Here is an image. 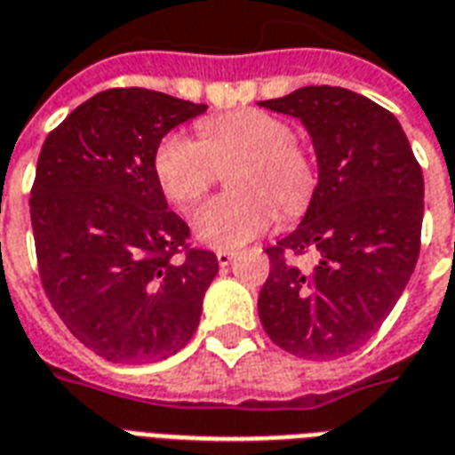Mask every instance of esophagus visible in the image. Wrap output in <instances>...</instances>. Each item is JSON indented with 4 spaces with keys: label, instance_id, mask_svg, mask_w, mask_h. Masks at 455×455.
<instances>
[{
    "label": "esophagus",
    "instance_id": "esophagus-1",
    "mask_svg": "<svg viewBox=\"0 0 455 455\" xmlns=\"http://www.w3.org/2000/svg\"><path fill=\"white\" fill-rule=\"evenodd\" d=\"M216 259L220 266H230L232 259H235V251H228V249H220V251L216 253Z\"/></svg>",
    "mask_w": 455,
    "mask_h": 455
}]
</instances>
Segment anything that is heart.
I'll return each instance as SVG.
<instances>
[{"mask_svg":"<svg viewBox=\"0 0 455 455\" xmlns=\"http://www.w3.org/2000/svg\"><path fill=\"white\" fill-rule=\"evenodd\" d=\"M232 165L235 192L211 199L196 211L192 228L199 242L237 249L273 228L277 209L294 216L311 202L318 171L294 128L280 116L244 108L199 123V140L171 132L154 154L164 195L178 206L199 202L216 182L220 165Z\"/></svg>","mask_w":455,"mask_h":455,"instance_id":"b5f03b06","label":"heart"}]
</instances>
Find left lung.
<instances>
[{"mask_svg": "<svg viewBox=\"0 0 455 455\" xmlns=\"http://www.w3.org/2000/svg\"><path fill=\"white\" fill-rule=\"evenodd\" d=\"M260 107L304 123L318 156V188L297 230L266 249L270 273L259 318L291 355L339 358L378 332L413 275L420 164L396 116L344 87H299ZM308 251L319 256L311 271L289 260Z\"/></svg>", "mask_w": 455, "mask_h": 455, "instance_id": "1", "label": "left lung"}]
</instances>
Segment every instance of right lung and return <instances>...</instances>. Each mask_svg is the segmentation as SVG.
<instances>
[{
	"mask_svg": "<svg viewBox=\"0 0 455 455\" xmlns=\"http://www.w3.org/2000/svg\"><path fill=\"white\" fill-rule=\"evenodd\" d=\"M204 111L171 94L114 87L70 111L42 144L30 189L42 287L63 325L107 361L168 358L199 325L218 259L189 246L154 154Z\"/></svg>",
	"mask_w": 455,
	"mask_h": 455,
	"instance_id": "right-lung-1",
	"label": "right lung"
}]
</instances>
